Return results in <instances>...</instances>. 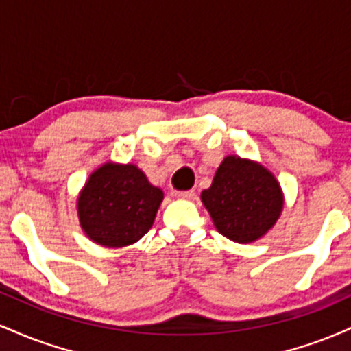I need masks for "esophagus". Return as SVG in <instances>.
Segmentation results:
<instances>
[{
    "mask_svg": "<svg viewBox=\"0 0 351 351\" xmlns=\"http://www.w3.org/2000/svg\"><path fill=\"white\" fill-rule=\"evenodd\" d=\"M173 195H175V198L180 199H195L196 193L193 189H188V191H175Z\"/></svg>",
    "mask_w": 351,
    "mask_h": 351,
    "instance_id": "esophagus-1",
    "label": "esophagus"
}]
</instances>
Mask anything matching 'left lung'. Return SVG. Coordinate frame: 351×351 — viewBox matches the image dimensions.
I'll return each mask as SVG.
<instances>
[{
	"instance_id": "1",
	"label": "left lung",
	"mask_w": 351,
	"mask_h": 351,
	"mask_svg": "<svg viewBox=\"0 0 351 351\" xmlns=\"http://www.w3.org/2000/svg\"><path fill=\"white\" fill-rule=\"evenodd\" d=\"M201 201L216 231L239 244L256 243L276 226L284 209V191L263 163L228 155Z\"/></svg>"
}]
</instances>
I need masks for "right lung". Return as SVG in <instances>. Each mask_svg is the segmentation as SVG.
I'll use <instances>...</instances> for the list:
<instances>
[{"label":"right lung","instance_id":"add662e5","mask_svg":"<svg viewBox=\"0 0 351 351\" xmlns=\"http://www.w3.org/2000/svg\"><path fill=\"white\" fill-rule=\"evenodd\" d=\"M163 191L134 163L106 162L79 191V224L92 243L104 247L135 244L150 231Z\"/></svg>","mask_w":351,"mask_h":351}]
</instances>
